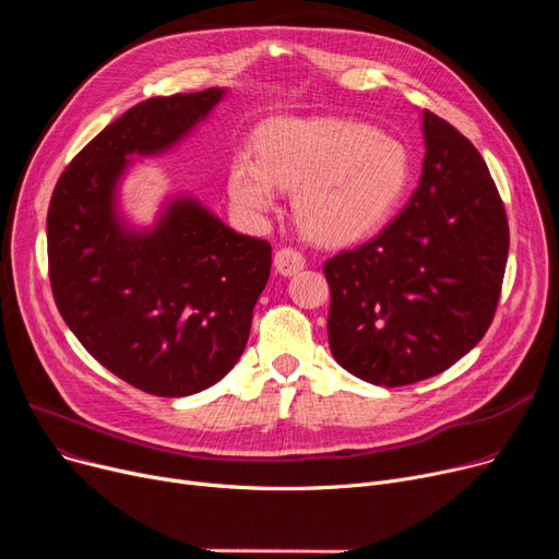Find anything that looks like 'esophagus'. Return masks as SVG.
Here are the masks:
<instances>
[{
    "label": "esophagus",
    "instance_id": "obj_1",
    "mask_svg": "<svg viewBox=\"0 0 559 559\" xmlns=\"http://www.w3.org/2000/svg\"><path fill=\"white\" fill-rule=\"evenodd\" d=\"M274 267L281 276H295L297 272H301L306 267V258L304 253H299L297 249H278L274 255Z\"/></svg>",
    "mask_w": 559,
    "mask_h": 559
}]
</instances>
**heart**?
I'll return each mask as SVG.
<instances>
[{"label":"heart","instance_id":"obj_1","mask_svg":"<svg viewBox=\"0 0 559 559\" xmlns=\"http://www.w3.org/2000/svg\"><path fill=\"white\" fill-rule=\"evenodd\" d=\"M407 179L403 142L371 124L281 117L260 129L258 156H233L228 194L240 213L262 217L276 209L278 188L297 190L295 213L308 238L344 247L390 217Z\"/></svg>","mask_w":559,"mask_h":559}]
</instances>
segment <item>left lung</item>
<instances>
[{"label": "left lung", "mask_w": 559, "mask_h": 559, "mask_svg": "<svg viewBox=\"0 0 559 559\" xmlns=\"http://www.w3.org/2000/svg\"><path fill=\"white\" fill-rule=\"evenodd\" d=\"M426 156L405 209L367 245L326 260L333 358L371 385L442 373L487 333L510 249L503 201L455 127L421 112Z\"/></svg>", "instance_id": "obj_1"}]
</instances>
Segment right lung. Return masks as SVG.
<instances>
[{
    "label": "right lung",
    "mask_w": 559,
    "mask_h": 559,
    "mask_svg": "<svg viewBox=\"0 0 559 559\" xmlns=\"http://www.w3.org/2000/svg\"><path fill=\"white\" fill-rule=\"evenodd\" d=\"M224 95L209 87L129 108L83 146L49 201L58 312L87 354L146 394L190 396L222 380L270 278V242L235 233L194 197H169L150 228L120 209L133 156L169 152Z\"/></svg>",
    "instance_id": "right-lung-1"
}]
</instances>
